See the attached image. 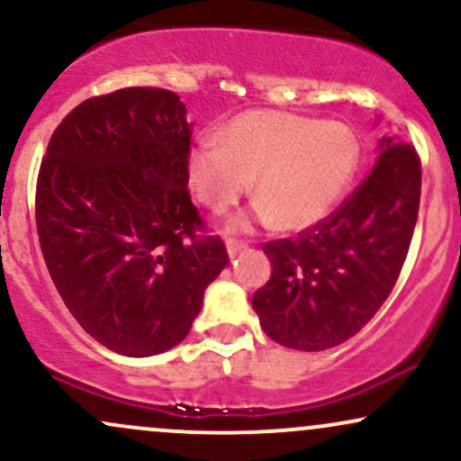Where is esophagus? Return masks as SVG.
Returning a JSON list of instances; mask_svg holds the SVG:
<instances>
[{
    "instance_id": "esophagus-1",
    "label": "esophagus",
    "mask_w": 461,
    "mask_h": 461,
    "mask_svg": "<svg viewBox=\"0 0 461 461\" xmlns=\"http://www.w3.org/2000/svg\"><path fill=\"white\" fill-rule=\"evenodd\" d=\"M249 245L245 240H236V238H227V253H230V258L238 256L240 251H245Z\"/></svg>"
}]
</instances>
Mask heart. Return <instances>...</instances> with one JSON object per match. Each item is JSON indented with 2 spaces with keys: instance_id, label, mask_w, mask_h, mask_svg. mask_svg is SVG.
<instances>
[{
  "instance_id": "1",
  "label": "heart",
  "mask_w": 461,
  "mask_h": 461,
  "mask_svg": "<svg viewBox=\"0 0 461 461\" xmlns=\"http://www.w3.org/2000/svg\"><path fill=\"white\" fill-rule=\"evenodd\" d=\"M357 156L356 136L345 125L260 110L231 121L221 140H201L188 156V182L205 208L223 212L256 179L258 219L305 230L345 193Z\"/></svg>"
}]
</instances>
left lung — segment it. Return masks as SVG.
Returning a JSON list of instances; mask_svg holds the SVG:
<instances>
[{
    "label": "left lung",
    "instance_id": "left-lung-1",
    "mask_svg": "<svg viewBox=\"0 0 461 461\" xmlns=\"http://www.w3.org/2000/svg\"><path fill=\"white\" fill-rule=\"evenodd\" d=\"M420 173L414 147L384 139L373 171L330 216L264 242L273 273L251 303L271 340L325 351L377 314L410 251Z\"/></svg>",
    "mask_w": 461,
    "mask_h": 461
}]
</instances>
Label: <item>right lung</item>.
Masks as SVG:
<instances>
[{
    "label": "right lung",
    "mask_w": 461,
    "mask_h": 461,
    "mask_svg": "<svg viewBox=\"0 0 461 461\" xmlns=\"http://www.w3.org/2000/svg\"><path fill=\"white\" fill-rule=\"evenodd\" d=\"M190 139L176 93L128 86L76 105L41 162L47 271L84 331L121 356L179 345L230 264L190 201Z\"/></svg>",
    "instance_id": "right-lung-1"
}]
</instances>
